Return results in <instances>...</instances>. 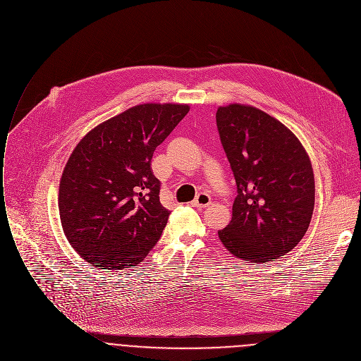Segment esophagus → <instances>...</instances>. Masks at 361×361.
<instances>
[{
  "label": "esophagus",
  "instance_id": "1",
  "mask_svg": "<svg viewBox=\"0 0 361 361\" xmlns=\"http://www.w3.org/2000/svg\"><path fill=\"white\" fill-rule=\"evenodd\" d=\"M212 204V197L209 193H199L196 196V199L192 202V206L195 207H200V209H204L207 206Z\"/></svg>",
  "mask_w": 361,
  "mask_h": 361
}]
</instances>
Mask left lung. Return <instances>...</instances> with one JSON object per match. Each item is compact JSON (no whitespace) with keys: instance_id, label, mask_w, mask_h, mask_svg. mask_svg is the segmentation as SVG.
Here are the masks:
<instances>
[{"instance_id":"obj_1","label":"left lung","mask_w":361,"mask_h":361,"mask_svg":"<svg viewBox=\"0 0 361 361\" xmlns=\"http://www.w3.org/2000/svg\"><path fill=\"white\" fill-rule=\"evenodd\" d=\"M216 121L237 183L233 219L219 237L252 263L279 259L302 240L312 219L311 161L283 123L256 108L223 106Z\"/></svg>"}]
</instances>
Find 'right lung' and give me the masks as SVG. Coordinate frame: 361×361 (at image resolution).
Here are the masks:
<instances>
[{
	"mask_svg": "<svg viewBox=\"0 0 361 361\" xmlns=\"http://www.w3.org/2000/svg\"><path fill=\"white\" fill-rule=\"evenodd\" d=\"M188 112V105L175 104L130 108L91 130L73 151L60 182V219L91 266H135L161 238L169 210L159 202L151 159Z\"/></svg>",
	"mask_w": 361,
	"mask_h": 361,
	"instance_id": "add662e5",
	"label": "right lung"
}]
</instances>
